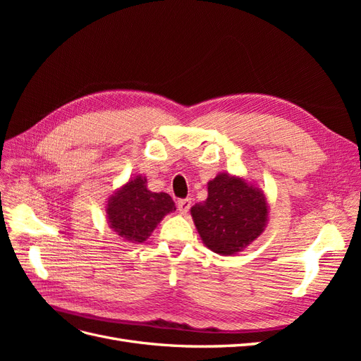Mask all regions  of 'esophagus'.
Returning <instances> with one entry per match:
<instances>
[{"label":"esophagus","mask_w":361,"mask_h":361,"mask_svg":"<svg viewBox=\"0 0 361 361\" xmlns=\"http://www.w3.org/2000/svg\"><path fill=\"white\" fill-rule=\"evenodd\" d=\"M191 207V199H182L178 202V211L182 215H187Z\"/></svg>","instance_id":"esophagus-1"}]
</instances>
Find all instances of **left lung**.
<instances>
[{"label":"left lung","mask_w":361,"mask_h":361,"mask_svg":"<svg viewBox=\"0 0 361 361\" xmlns=\"http://www.w3.org/2000/svg\"><path fill=\"white\" fill-rule=\"evenodd\" d=\"M268 212L264 191L228 173L207 182V199L191 207L203 244L221 256L238 255L256 241L265 231Z\"/></svg>","instance_id":"8db88e82"}]
</instances>
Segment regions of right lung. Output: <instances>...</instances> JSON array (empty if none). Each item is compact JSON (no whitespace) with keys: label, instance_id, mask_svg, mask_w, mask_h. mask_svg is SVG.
<instances>
[{"label":"right lung","instance_id":"add662e5","mask_svg":"<svg viewBox=\"0 0 361 361\" xmlns=\"http://www.w3.org/2000/svg\"><path fill=\"white\" fill-rule=\"evenodd\" d=\"M176 211L167 192H152L145 176L130 178L106 202V223L126 243L140 244L164 216Z\"/></svg>","mask_w":361,"mask_h":361}]
</instances>
